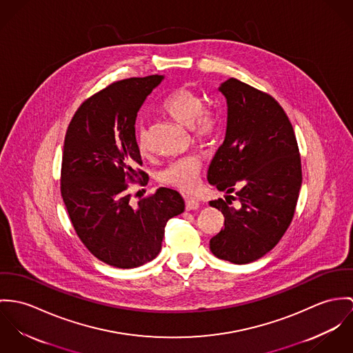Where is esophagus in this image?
<instances>
[{
	"mask_svg": "<svg viewBox=\"0 0 353 353\" xmlns=\"http://www.w3.org/2000/svg\"><path fill=\"white\" fill-rule=\"evenodd\" d=\"M200 207L199 201L196 199H187L185 200V208L187 211H191V210H197Z\"/></svg>",
	"mask_w": 353,
	"mask_h": 353,
	"instance_id": "1",
	"label": "esophagus"
}]
</instances>
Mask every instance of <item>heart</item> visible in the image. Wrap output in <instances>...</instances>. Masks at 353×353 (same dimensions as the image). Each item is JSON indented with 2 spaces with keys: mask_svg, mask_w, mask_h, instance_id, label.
Segmentation results:
<instances>
[{
  "mask_svg": "<svg viewBox=\"0 0 353 353\" xmlns=\"http://www.w3.org/2000/svg\"><path fill=\"white\" fill-rule=\"evenodd\" d=\"M161 108L177 123L190 127L191 135L197 143H204L216 134V115L210 111H204V100L194 90L185 88H179L173 90L162 101ZM135 139L139 152L146 153L149 150V134L145 124L137 125ZM200 170V158L187 156L170 162L159 173V180L163 184L172 185L184 192H192L197 187Z\"/></svg>",
  "mask_w": 353,
  "mask_h": 353,
  "instance_id": "heart-1",
  "label": "heart"
}]
</instances>
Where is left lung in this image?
<instances>
[{
	"label": "left lung",
	"instance_id": "obj_1",
	"mask_svg": "<svg viewBox=\"0 0 353 353\" xmlns=\"http://www.w3.org/2000/svg\"><path fill=\"white\" fill-rule=\"evenodd\" d=\"M218 90L226 99L228 123L207 180L228 195L210 201L225 216L210 249L218 259L249 264L272 250L292 221L302 185L301 156L290 120L270 94L235 79ZM235 188L236 209L230 195Z\"/></svg>",
	"mask_w": 353,
	"mask_h": 353
}]
</instances>
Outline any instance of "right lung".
<instances>
[{"mask_svg":"<svg viewBox=\"0 0 353 353\" xmlns=\"http://www.w3.org/2000/svg\"><path fill=\"white\" fill-rule=\"evenodd\" d=\"M165 79H121L96 93L72 119L63 146L61 194L76 233L103 263L137 268L161 250L165 226L184 211V199L158 188L134 207L127 181L145 176L135 121L148 96Z\"/></svg>","mask_w":353,"mask_h":353,"instance_id":"right-lung-1","label":"right lung"}]
</instances>
